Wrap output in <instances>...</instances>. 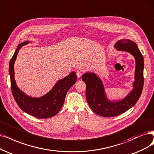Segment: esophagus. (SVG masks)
<instances>
[{"label": "esophagus", "mask_w": 154, "mask_h": 154, "mask_svg": "<svg viewBox=\"0 0 154 154\" xmlns=\"http://www.w3.org/2000/svg\"><path fill=\"white\" fill-rule=\"evenodd\" d=\"M83 70H82V69H78L77 71H76V75H77V77L78 78H80L81 76H82V75H83Z\"/></svg>", "instance_id": "obj_1"}]
</instances>
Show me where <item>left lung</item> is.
Returning <instances> with one entry per match:
<instances>
[{"label": "left lung", "instance_id": "8db88e82", "mask_svg": "<svg viewBox=\"0 0 154 154\" xmlns=\"http://www.w3.org/2000/svg\"><path fill=\"white\" fill-rule=\"evenodd\" d=\"M117 51L131 54L136 62L133 89L126 97L118 101L109 100L102 79L95 72H88L82 75L86 84V98L89 106L98 116H118L135 105L139 99L143 87L144 60L136 43L129 39H121L114 45Z\"/></svg>", "mask_w": 154, "mask_h": 154}]
</instances>
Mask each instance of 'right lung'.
I'll use <instances>...</instances> for the list:
<instances>
[{"label":"right lung","mask_w":154,"mask_h":154,"mask_svg":"<svg viewBox=\"0 0 154 154\" xmlns=\"http://www.w3.org/2000/svg\"><path fill=\"white\" fill-rule=\"evenodd\" d=\"M29 42L25 41L18 45L10 60L9 72L11 90L18 106L23 111L36 118H50L56 115L62 107L67 91L76 82V72L73 71L68 76L57 81L53 88L42 97L35 98L24 94L16 85L14 79V66L20 50L23 45L28 44Z\"/></svg>","instance_id":"add662e5"}]
</instances>
